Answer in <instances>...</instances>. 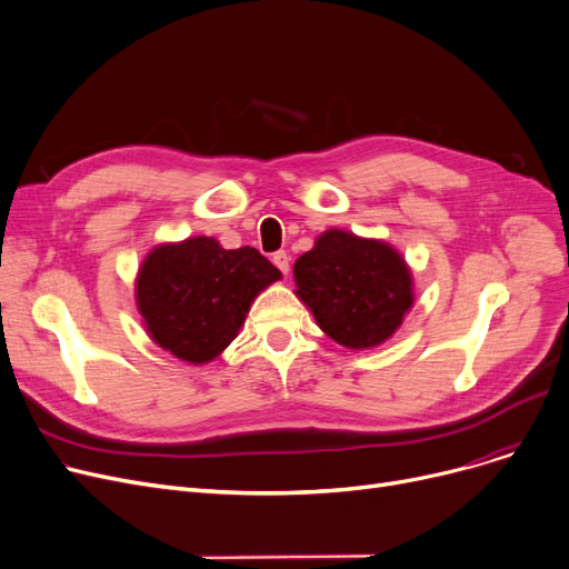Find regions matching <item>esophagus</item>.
Instances as JSON below:
<instances>
[{
    "instance_id": "obj_1",
    "label": "esophagus",
    "mask_w": 569,
    "mask_h": 569,
    "mask_svg": "<svg viewBox=\"0 0 569 569\" xmlns=\"http://www.w3.org/2000/svg\"><path fill=\"white\" fill-rule=\"evenodd\" d=\"M271 262L281 269V274H288L290 271V256L286 251H277L274 256H271Z\"/></svg>"
}]
</instances>
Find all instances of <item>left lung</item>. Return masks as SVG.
I'll list each match as a JSON object with an SVG mask.
<instances>
[{
  "instance_id": "left-lung-1",
  "label": "left lung",
  "mask_w": 569,
  "mask_h": 569,
  "mask_svg": "<svg viewBox=\"0 0 569 569\" xmlns=\"http://www.w3.org/2000/svg\"><path fill=\"white\" fill-rule=\"evenodd\" d=\"M295 283L320 330L349 349L386 341L413 305L411 274L400 253L343 230L320 234L300 256Z\"/></svg>"
}]
</instances>
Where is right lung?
I'll return each mask as SVG.
<instances>
[{
    "label": "right lung",
    "instance_id": "1",
    "mask_svg": "<svg viewBox=\"0 0 569 569\" xmlns=\"http://www.w3.org/2000/svg\"><path fill=\"white\" fill-rule=\"evenodd\" d=\"M277 279L281 271L251 246L226 251L211 237H194L143 260L137 305L162 349L200 365L237 337L256 295Z\"/></svg>",
    "mask_w": 569,
    "mask_h": 569
}]
</instances>
